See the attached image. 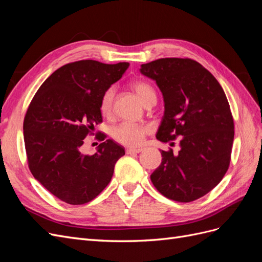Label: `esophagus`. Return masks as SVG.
Returning a JSON list of instances; mask_svg holds the SVG:
<instances>
[{
  "label": "esophagus",
  "mask_w": 262,
  "mask_h": 262,
  "mask_svg": "<svg viewBox=\"0 0 262 262\" xmlns=\"http://www.w3.org/2000/svg\"><path fill=\"white\" fill-rule=\"evenodd\" d=\"M125 152H126V154L141 153V152H142V148H140V147H138V148H136V147H130V148H126Z\"/></svg>",
  "instance_id": "1"
}]
</instances>
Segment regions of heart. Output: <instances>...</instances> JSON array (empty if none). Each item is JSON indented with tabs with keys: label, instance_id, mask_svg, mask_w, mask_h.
Masks as SVG:
<instances>
[{
	"label": "heart",
	"instance_id": "b5f03b06",
	"mask_svg": "<svg viewBox=\"0 0 262 262\" xmlns=\"http://www.w3.org/2000/svg\"><path fill=\"white\" fill-rule=\"evenodd\" d=\"M132 90L137 93L140 99L143 104L153 97H156V94L153 87L145 82H133L131 84ZM115 87H109L104 94H102L100 99V112L104 115H109L112 113L113 104L115 99ZM149 132V126L146 124L134 123L130 121H124L120 124L115 126L113 130V138L126 146H139L144 141V137Z\"/></svg>",
	"mask_w": 262,
	"mask_h": 262
}]
</instances>
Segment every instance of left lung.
Segmentation results:
<instances>
[{
    "label": "left lung",
    "instance_id": "1",
    "mask_svg": "<svg viewBox=\"0 0 262 262\" xmlns=\"http://www.w3.org/2000/svg\"><path fill=\"white\" fill-rule=\"evenodd\" d=\"M140 72L163 94L157 140L167 143L180 138L178 154L161 150L162 163L150 180L170 200L199 199L220 184L231 162L234 120L226 95L216 78L191 59H158L142 64Z\"/></svg>",
    "mask_w": 262,
    "mask_h": 262
}]
</instances>
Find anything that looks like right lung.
Segmentation results:
<instances>
[{"label":"right lung","mask_w":262,"mask_h":262,"mask_svg":"<svg viewBox=\"0 0 262 262\" xmlns=\"http://www.w3.org/2000/svg\"><path fill=\"white\" fill-rule=\"evenodd\" d=\"M129 66L94 60L68 63L47 78L30 102L23 126L29 169L63 202L78 205L95 199L124 155V147L106 137L95 154H84L82 145L102 121V94Z\"/></svg>","instance_id":"right-lung-1"}]
</instances>
